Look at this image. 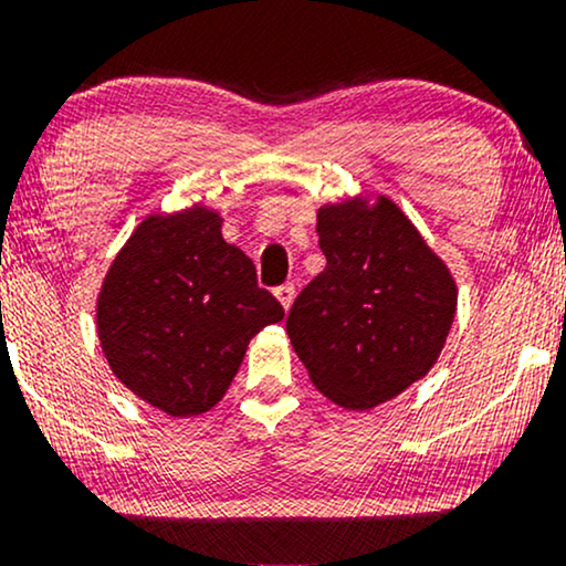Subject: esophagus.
Returning a JSON list of instances; mask_svg holds the SVG:
<instances>
[{"instance_id":"1","label":"esophagus","mask_w":566,"mask_h":566,"mask_svg":"<svg viewBox=\"0 0 566 566\" xmlns=\"http://www.w3.org/2000/svg\"><path fill=\"white\" fill-rule=\"evenodd\" d=\"M275 296H277V302H281V305H283V310H289V307H291V302H294V296H296L294 283H283V285H277V289H275Z\"/></svg>"}]
</instances>
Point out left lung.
<instances>
[{
  "label": "left lung",
  "mask_w": 566,
  "mask_h": 566,
  "mask_svg": "<svg viewBox=\"0 0 566 566\" xmlns=\"http://www.w3.org/2000/svg\"><path fill=\"white\" fill-rule=\"evenodd\" d=\"M315 229L326 266L296 296L285 332L326 399L369 410L434 367L459 289L388 197L321 205Z\"/></svg>",
  "instance_id": "1"
}]
</instances>
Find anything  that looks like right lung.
I'll return each mask as SVG.
<instances>
[{"label": "right lung", "instance_id": "right-lung-1", "mask_svg": "<svg viewBox=\"0 0 566 566\" xmlns=\"http://www.w3.org/2000/svg\"><path fill=\"white\" fill-rule=\"evenodd\" d=\"M221 223L205 205L150 212L96 296V334L113 375L172 418L221 402L248 343L285 315Z\"/></svg>", "mask_w": 566, "mask_h": 566}]
</instances>
